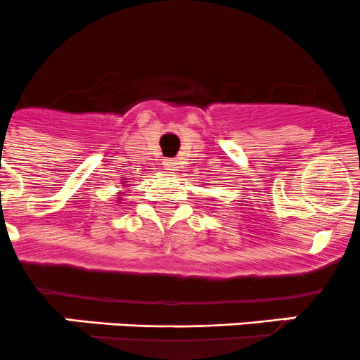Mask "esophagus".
<instances>
[{
	"mask_svg": "<svg viewBox=\"0 0 360 360\" xmlns=\"http://www.w3.org/2000/svg\"><path fill=\"white\" fill-rule=\"evenodd\" d=\"M176 165H179V162H176L175 159H166L165 161L166 169H169V172H176Z\"/></svg>",
	"mask_w": 360,
	"mask_h": 360,
	"instance_id": "obj_1",
	"label": "esophagus"
}]
</instances>
